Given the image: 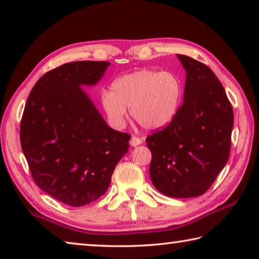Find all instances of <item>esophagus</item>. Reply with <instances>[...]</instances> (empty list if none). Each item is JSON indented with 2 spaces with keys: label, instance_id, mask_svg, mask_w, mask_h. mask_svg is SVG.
<instances>
[{
  "label": "esophagus",
  "instance_id": "34e87169",
  "mask_svg": "<svg viewBox=\"0 0 259 259\" xmlns=\"http://www.w3.org/2000/svg\"><path fill=\"white\" fill-rule=\"evenodd\" d=\"M142 143H143L142 138L137 137V136H133V137H131V139H130L131 146H138V145H140V144H142Z\"/></svg>",
  "mask_w": 259,
  "mask_h": 259
}]
</instances>
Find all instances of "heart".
Wrapping results in <instances>:
<instances>
[{"label":"heart","instance_id":"1","mask_svg":"<svg viewBox=\"0 0 259 259\" xmlns=\"http://www.w3.org/2000/svg\"><path fill=\"white\" fill-rule=\"evenodd\" d=\"M183 82L169 71L140 69L112 82L109 91L100 95V105L108 121L121 128L130 107L133 119L143 128L156 130L171 122L181 107Z\"/></svg>","mask_w":259,"mask_h":259}]
</instances>
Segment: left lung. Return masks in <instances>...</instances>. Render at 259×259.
I'll list each match as a JSON object with an SVG mask.
<instances>
[{
  "label": "left lung",
  "mask_w": 259,
  "mask_h": 259,
  "mask_svg": "<svg viewBox=\"0 0 259 259\" xmlns=\"http://www.w3.org/2000/svg\"><path fill=\"white\" fill-rule=\"evenodd\" d=\"M186 71L184 103L175 119L147 136L150 176L162 194L186 199L204 194L230 156L233 108L207 65L177 55Z\"/></svg>",
  "instance_id": "1"
}]
</instances>
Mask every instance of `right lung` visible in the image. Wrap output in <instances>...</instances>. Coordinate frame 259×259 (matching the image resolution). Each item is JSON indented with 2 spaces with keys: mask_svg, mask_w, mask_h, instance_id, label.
<instances>
[{
  "mask_svg": "<svg viewBox=\"0 0 259 259\" xmlns=\"http://www.w3.org/2000/svg\"><path fill=\"white\" fill-rule=\"evenodd\" d=\"M107 61H73L33 87L20 122V143L35 184L72 207L105 194L131 136L106 124L81 85H94Z\"/></svg>",
  "mask_w": 259,
  "mask_h": 259,
  "instance_id": "add662e5",
  "label": "right lung"
}]
</instances>
